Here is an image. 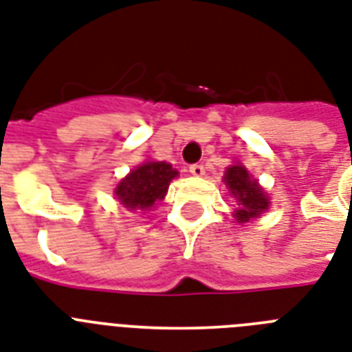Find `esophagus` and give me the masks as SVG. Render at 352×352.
<instances>
[{"label":"esophagus","instance_id":"1","mask_svg":"<svg viewBox=\"0 0 352 352\" xmlns=\"http://www.w3.org/2000/svg\"><path fill=\"white\" fill-rule=\"evenodd\" d=\"M190 173L193 177H203L204 175V166L203 164H192L190 166Z\"/></svg>","mask_w":352,"mask_h":352}]
</instances>
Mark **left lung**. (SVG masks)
<instances>
[{
  "instance_id": "left-lung-1",
  "label": "left lung",
  "mask_w": 352,
  "mask_h": 352,
  "mask_svg": "<svg viewBox=\"0 0 352 352\" xmlns=\"http://www.w3.org/2000/svg\"><path fill=\"white\" fill-rule=\"evenodd\" d=\"M225 182L239 204V208L235 210L237 223H248L252 217H257L268 208V197L263 192V188L257 184V181H252L243 166L235 164L228 168Z\"/></svg>"
}]
</instances>
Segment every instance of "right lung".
I'll return each mask as SVG.
<instances>
[{
  "label": "right lung",
  "mask_w": 352,
  "mask_h": 352,
  "mask_svg": "<svg viewBox=\"0 0 352 352\" xmlns=\"http://www.w3.org/2000/svg\"><path fill=\"white\" fill-rule=\"evenodd\" d=\"M177 171L168 162H146L120 181L115 193L120 204L129 210H146L162 201Z\"/></svg>",
  "instance_id": "right-lung-1"
}]
</instances>
